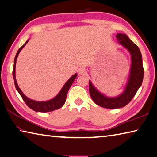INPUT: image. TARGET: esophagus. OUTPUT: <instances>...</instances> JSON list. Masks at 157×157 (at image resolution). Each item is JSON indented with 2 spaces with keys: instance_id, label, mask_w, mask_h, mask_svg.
Here are the masks:
<instances>
[{
  "instance_id": "1",
  "label": "esophagus",
  "mask_w": 157,
  "mask_h": 157,
  "mask_svg": "<svg viewBox=\"0 0 157 157\" xmlns=\"http://www.w3.org/2000/svg\"><path fill=\"white\" fill-rule=\"evenodd\" d=\"M79 73L80 75H85L86 73V71L84 69L81 68L79 70Z\"/></svg>"
}]
</instances>
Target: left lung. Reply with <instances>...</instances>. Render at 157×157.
Masks as SVG:
<instances>
[{
	"label": "left lung",
	"mask_w": 157,
	"mask_h": 157,
	"mask_svg": "<svg viewBox=\"0 0 157 157\" xmlns=\"http://www.w3.org/2000/svg\"><path fill=\"white\" fill-rule=\"evenodd\" d=\"M116 38L119 44L129 52L131 58L129 75L123 92L117 97H107L98 90L92 82L89 80V92L92 99L97 105L111 109L121 108L127 105L142 86L144 78L142 56L139 48L126 34L118 33L116 35Z\"/></svg>",
	"instance_id": "obj_1"
}]
</instances>
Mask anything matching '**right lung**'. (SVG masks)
I'll return each mask as SVG.
<instances>
[{
    "instance_id": "obj_1",
    "label": "right lung",
    "mask_w": 157,
    "mask_h": 157,
    "mask_svg": "<svg viewBox=\"0 0 157 157\" xmlns=\"http://www.w3.org/2000/svg\"><path fill=\"white\" fill-rule=\"evenodd\" d=\"M29 39L27 40L25 44H24L18 50L16 55H15V59H14V64H13V77L14 79L15 86L18 93L21 95V98H22L24 102L26 103V105L29 106L30 109L37 112H52L55 109H58L62 107L64 104L65 103V101L67 99V94L68 93L69 89L70 88L71 86L72 85L73 82H74L75 79L76 78L78 73H75L74 75H72L71 78L68 79V81L64 84L63 87L61 89L60 91L58 93V94L56 97L52 98V99L45 101H37L33 99H29L27 97L25 94H24L22 91L20 90L17 85V83L16 81V78H15V64H16V60L18 55H19L20 51L22 50L23 48L26 45V44L29 42Z\"/></svg>"
}]
</instances>
